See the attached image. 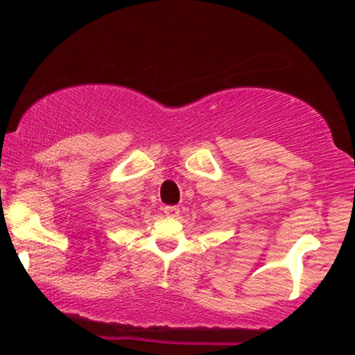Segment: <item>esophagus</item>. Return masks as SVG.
Returning <instances> with one entry per match:
<instances>
[{
    "label": "esophagus",
    "instance_id": "34e87169",
    "mask_svg": "<svg viewBox=\"0 0 355 355\" xmlns=\"http://www.w3.org/2000/svg\"><path fill=\"white\" fill-rule=\"evenodd\" d=\"M163 211L168 218H176L179 215V208L178 207H164Z\"/></svg>",
    "mask_w": 355,
    "mask_h": 355
}]
</instances>
